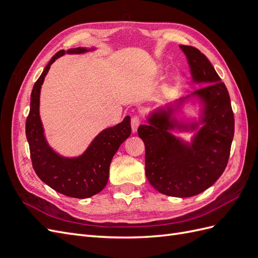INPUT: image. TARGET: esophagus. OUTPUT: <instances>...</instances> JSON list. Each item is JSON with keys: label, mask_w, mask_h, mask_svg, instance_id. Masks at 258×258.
<instances>
[{"label": "esophagus", "mask_w": 258, "mask_h": 258, "mask_svg": "<svg viewBox=\"0 0 258 258\" xmlns=\"http://www.w3.org/2000/svg\"><path fill=\"white\" fill-rule=\"evenodd\" d=\"M140 124H141V118L139 116H134L131 118V129L132 132H137Z\"/></svg>", "instance_id": "1"}]
</instances>
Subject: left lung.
I'll return each mask as SVG.
<instances>
[{
  "label": "left lung",
  "mask_w": 258,
  "mask_h": 258,
  "mask_svg": "<svg viewBox=\"0 0 258 258\" xmlns=\"http://www.w3.org/2000/svg\"><path fill=\"white\" fill-rule=\"evenodd\" d=\"M188 62L191 84L204 87L173 104L156 108L147 124L138 129L145 145V174L156 190L167 196L186 198L205 191L227 166L235 132V118L225 84L199 49L179 45ZM198 104V119H182L181 108ZM184 117V116H183ZM172 131L194 132L190 143Z\"/></svg>",
  "instance_id": "left-lung-1"
}]
</instances>
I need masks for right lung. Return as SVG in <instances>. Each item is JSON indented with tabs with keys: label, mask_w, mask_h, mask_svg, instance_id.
<instances>
[{
	"label": "right lung",
	"mask_w": 258,
	"mask_h": 258,
	"mask_svg": "<svg viewBox=\"0 0 258 258\" xmlns=\"http://www.w3.org/2000/svg\"><path fill=\"white\" fill-rule=\"evenodd\" d=\"M95 49V47H77L67 51L60 50L54 54L33 86L30 113L26 122L31 160L37 176L56 191L79 199L89 198L105 187L113 156L131 135L130 116H126L115 126L101 131L82 155L66 157L54 151L46 140L40 116V96L50 66L58 58L66 53L80 54Z\"/></svg>",
	"instance_id": "1"
}]
</instances>
